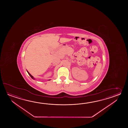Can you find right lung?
Listing matches in <instances>:
<instances>
[{
    "instance_id": "1",
    "label": "right lung",
    "mask_w": 128,
    "mask_h": 128,
    "mask_svg": "<svg viewBox=\"0 0 128 128\" xmlns=\"http://www.w3.org/2000/svg\"><path fill=\"white\" fill-rule=\"evenodd\" d=\"M27 73H28V74H29V76H30V77H31V78H32V79H34V80H35V79H34V77H33V76H32V75H31V74H30V73H29V72H28V71L27 70Z\"/></svg>"
}]
</instances>
